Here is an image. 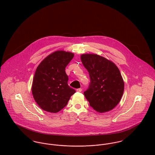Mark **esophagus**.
I'll use <instances>...</instances> for the list:
<instances>
[{
  "instance_id": "34e87169",
  "label": "esophagus",
  "mask_w": 155,
  "mask_h": 155,
  "mask_svg": "<svg viewBox=\"0 0 155 155\" xmlns=\"http://www.w3.org/2000/svg\"><path fill=\"white\" fill-rule=\"evenodd\" d=\"M82 88H79L76 89V91H77V92H82Z\"/></svg>"
}]
</instances>
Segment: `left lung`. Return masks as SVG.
<instances>
[{"mask_svg":"<svg viewBox=\"0 0 155 155\" xmlns=\"http://www.w3.org/2000/svg\"><path fill=\"white\" fill-rule=\"evenodd\" d=\"M81 59L91 80L88 89L84 92L89 105L100 113L111 110L120 102L124 91L118 67L97 54H82Z\"/></svg>","mask_w":155,"mask_h":155,"instance_id":"left-lung-1","label":"left lung"}]
</instances>
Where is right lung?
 Wrapping results in <instances>:
<instances>
[{
  "instance_id": "add662e5",
  "label": "right lung",
  "mask_w": 155,
  "mask_h": 155,
  "mask_svg": "<svg viewBox=\"0 0 155 155\" xmlns=\"http://www.w3.org/2000/svg\"><path fill=\"white\" fill-rule=\"evenodd\" d=\"M73 57L71 52L57 51L47 56L37 67L31 91L35 101L44 110L58 112L76 92L68 85V78L65 71Z\"/></svg>"
}]
</instances>
